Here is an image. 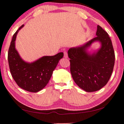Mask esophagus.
Listing matches in <instances>:
<instances>
[{
  "mask_svg": "<svg viewBox=\"0 0 124 124\" xmlns=\"http://www.w3.org/2000/svg\"><path fill=\"white\" fill-rule=\"evenodd\" d=\"M64 57H65V59L68 58V54H67V51H65L64 52Z\"/></svg>",
  "mask_w": 124,
  "mask_h": 124,
  "instance_id": "obj_1",
  "label": "esophagus"
}]
</instances>
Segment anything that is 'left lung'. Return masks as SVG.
Instances as JSON below:
<instances>
[{"instance_id": "1", "label": "left lung", "mask_w": 124, "mask_h": 124, "mask_svg": "<svg viewBox=\"0 0 124 124\" xmlns=\"http://www.w3.org/2000/svg\"><path fill=\"white\" fill-rule=\"evenodd\" d=\"M96 35L84 45L70 48L68 51L73 79L78 87L86 92H94L104 87L114 67L115 52L108 33L98 25ZM96 41L101 43V48L90 54L88 48Z\"/></svg>"}]
</instances>
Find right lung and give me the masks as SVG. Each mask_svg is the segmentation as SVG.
Listing matches in <instances>:
<instances>
[{"instance_id":"right-lung-1","label":"right lung","mask_w":124,"mask_h":124,"mask_svg":"<svg viewBox=\"0 0 124 124\" xmlns=\"http://www.w3.org/2000/svg\"><path fill=\"white\" fill-rule=\"evenodd\" d=\"M23 26H20L13 35L8 50V64L12 76L17 85L26 91L37 93L48 84L64 54L59 52L54 56H45L30 63L25 62L15 48L17 34Z\"/></svg>"}]
</instances>
